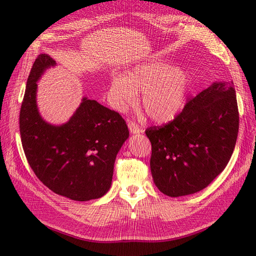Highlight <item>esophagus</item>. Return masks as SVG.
<instances>
[{
	"label": "esophagus",
	"instance_id": "esophagus-1",
	"mask_svg": "<svg viewBox=\"0 0 256 256\" xmlns=\"http://www.w3.org/2000/svg\"><path fill=\"white\" fill-rule=\"evenodd\" d=\"M128 127L131 134H138V132H143V129L138 126V124H136L134 122H128Z\"/></svg>",
	"mask_w": 256,
	"mask_h": 256
}]
</instances>
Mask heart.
Masks as SVG:
<instances>
[{"label":"heart","mask_w":256,"mask_h":256,"mask_svg":"<svg viewBox=\"0 0 256 256\" xmlns=\"http://www.w3.org/2000/svg\"><path fill=\"white\" fill-rule=\"evenodd\" d=\"M188 84V76L182 69L164 62H152L131 68L125 74H113L109 99L116 111L125 112L142 92L140 102L146 113L152 120L164 122L180 112Z\"/></svg>","instance_id":"b5f03b06"}]
</instances>
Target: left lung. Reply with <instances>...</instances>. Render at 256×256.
Here are the masks:
<instances>
[{"mask_svg":"<svg viewBox=\"0 0 256 256\" xmlns=\"http://www.w3.org/2000/svg\"><path fill=\"white\" fill-rule=\"evenodd\" d=\"M238 129L234 83H214L189 99L173 120L145 130L154 184L172 198L203 190L228 166Z\"/></svg>","mask_w":256,"mask_h":256,"instance_id":"left-lung-1","label":"left lung"}]
</instances>
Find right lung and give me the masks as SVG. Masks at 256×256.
Masks as SVG:
<instances>
[{
	"instance_id": "add662e5",
	"label": "right lung",
	"mask_w": 256,
	"mask_h": 256,
	"mask_svg": "<svg viewBox=\"0 0 256 256\" xmlns=\"http://www.w3.org/2000/svg\"><path fill=\"white\" fill-rule=\"evenodd\" d=\"M56 65L48 54L35 60L20 110V136L30 166L46 187L74 200L99 198L112 184L116 154L128 136L120 113L83 98L66 124L44 122L36 104L37 81Z\"/></svg>"
}]
</instances>
